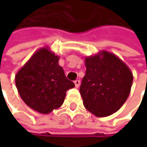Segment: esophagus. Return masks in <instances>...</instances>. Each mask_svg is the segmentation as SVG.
<instances>
[{
    "mask_svg": "<svg viewBox=\"0 0 147 147\" xmlns=\"http://www.w3.org/2000/svg\"><path fill=\"white\" fill-rule=\"evenodd\" d=\"M74 83H75V87H76V88H78L80 87L81 82H80V81H79V80H76V81L74 82Z\"/></svg>",
    "mask_w": 147,
    "mask_h": 147,
    "instance_id": "obj_1",
    "label": "esophagus"
}]
</instances>
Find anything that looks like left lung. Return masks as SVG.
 <instances>
[{
	"instance_id": "1",
	"label": "left lung",
	"mask_w": 147,
	"mask_h": 147,
	"mask_svg": "<svg viewBox=\"0 0 147 147\" xmlns=\"http://www.w3.org/2000/svg\"><path fill=\"white\" fill-rule=\"evenodd\" d=\"M86 74L80 94L85 108L94 116L108 117L127 100L133 83V73L117 55L100 51L85 58Z\"/></svg>"
}]
</instances>
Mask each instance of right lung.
I'll return each mask as SVG.
<instances>
[{
	"mask_svg": "<svg viewBox=\"0 0 147 147\" xmlns=\"http://www.w3.org/2000/svg\"><path fill=\"white\" fill-rule=\"evenodd\" d=\"M59 57L48 47L38 49L15 76L18 92L29 107L48 114L60 107L66 91L75 87L59 65Z\"/></svg>",
	"mask_w": 147,
	"mask_h": 147,
	"instance_id": "obj_1",
	"label": "right lung"
}]
</instances>
